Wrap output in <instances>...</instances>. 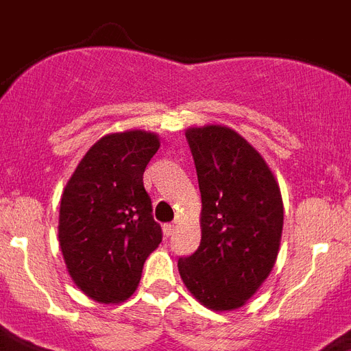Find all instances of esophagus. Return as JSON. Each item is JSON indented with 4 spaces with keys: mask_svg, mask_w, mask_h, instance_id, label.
<instances>
[{
    "mask_svg": "<svg viewBox=\"0 0 351 351\" xmlns=\"http://www.w3.org/2000/svg\"><path fill=\"white\" fill-rule=\"evenodd\" d=\"M176 228H178L176 224H165L163 226V233L167 234V237H172V234L176 233Z\"/></svg>",
    "mask_w": 351,
    "mask_h": 351,
    "instance_id": "1",
    "label": "esophagus"
}]
</instances>
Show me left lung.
Returning <instances> with one entry per match:
<instances>
[{
    "instance_id": "1",
    "label": "left lung",
    "mask_w": 351,
    "mask_h": 351,
    "mask_svg": "<svg viewBox=\"0 0 351 351\" xmlns=\"http://www.w3.org/2000/svg\"><path fill=\"white\" fill-rule=\"evenodd\" d=\"M186 141L201 190V244L179 258L182 282L211 311H234L273 271L283 202L253 145L222 125L190 127Z\"/></svg>"
}]
</instances>
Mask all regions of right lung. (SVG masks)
Here are the masks:
<instances>
[{
    "mask_svg": "<svg viewBox=\"0 0 351 351\" xmlns=\"http://www.w3.org/2000/svg\"><path fill=\"white\" fill-rule=\"evenodd\" d=\"M158 149L159 138L147 130L104 136L64 188L60 251L75 285L98 303L127 300L163 239L143 186V172Z\"/></svg>",
    "mask_w": 351,
    "mask_h": 351,
    "instance_id": "add662e5",
    "label": "right lung"
}]
</instances>
